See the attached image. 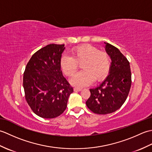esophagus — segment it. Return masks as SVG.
<instances>
[{
	"label": "esophagus",
	"mask_w": 152,
	"mask_h": 152,
	"mask_svg": "<svg viewBox=\"0 0 152 152\" xmlns=\"http://www.w3.org/2000/svg\"><path fill=\"white\" fill-rule=\"evenodd\" d=\"M82 90L81 88H74V91L75 92H77V91H80Z\"/></svg>",
	"instance_id": "obj_1"
}]
</instances>
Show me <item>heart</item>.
I'll return each mask as SVG.
<instances>
[{
    "label": "heart",
    "mask_w": 152,
    "mask_h": 152,
    "mask_svg": "<svg viewBox=\"0 0 152 152\" xmlns=\"http://www.w3.org/2000/svg\"><path fill=\"white\" fill-rule=\"evenodd\" d=\"M81 64L83 70L70 80L71 84L79 88L89 86L94 80L95 82L104 80L110 69L108 54L89 44L73 48L71 56H63L60 59L61 70L67 76H73Z\"/></svg>",
    "instance_id": "1"
}]
</instances>
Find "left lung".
Here are the masks:
<instances>
[{
  "label": "left lung",
  "mask_w": 152,
  "mask_h": 152,
  "mask_svg": "<svg viewBox=\"0 0 152 152\" xmlns=\"http://www.w3.org/2000/svg\"><path fill=\"white\" fill-rule=\"evenodd\" d=\"M106 51L112 60L109 75L99 86L90 89L86 105L96 114L115 112L124 104L130 91L131 72L129 62L117 48L106 43Z\"/></svg>",
  "instance_id": "8db88e82"
}]
</instances>
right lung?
<instances>
[{
	"label": "right lung",
	"mask_w": 152,
	"mask_h": 152,
	"mask_svg": "<svg viewBox=\"0 0 152 152\" xmlns=\"http://www.w3.org/2000/svg\"><path fill=\"white\" fill-rule=\"evenodd\" d=\"M64 44H51L35 52L23 73L25 99L35 114L51 119L62 114L73 88L60 67Z\"/></svg>",
	"instance_id": "1"
}]
</instances>
